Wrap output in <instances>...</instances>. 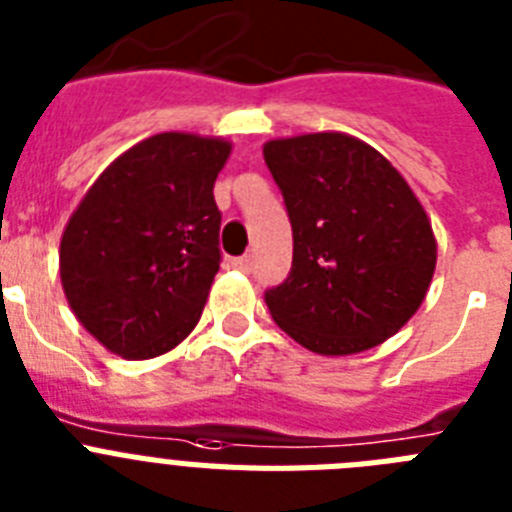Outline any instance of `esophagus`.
<instances>
[{"mask_svg":"<svg viewBox=\"0 0 512 512\" xmlns=\"http://www.w3.org/2000/svg\"><path fill=\"white\" fill-rule=\"evenodd\" d=\"M231 268L242 270V273H250V270H252V257L250 255L234 257V260H231Z\"/></svg>","mask_w":512,"mask_h":512,"instance_id":"1","label":"esophagus"}]
</instances>
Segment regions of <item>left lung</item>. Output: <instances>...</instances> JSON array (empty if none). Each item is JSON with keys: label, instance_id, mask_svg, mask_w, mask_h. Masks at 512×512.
I'll return each mask as SVG.
<instances>
[{"label": "left lung", "instance_id": "left-lung-1", "mask_svg": "<svg viewBox=\"0 0 512 512\" xmlns=\"http://www.w3.org/2000/svg\"><path fill=\"white\" fill-rule=\"evenodd\" d=\"M262 154L293 229L291 273L265 291L275 324L319 355L389 340L435 270L433 226L410 185L345 133L268 141Z\"/></svg>", "mask_w": 512, "mask_h": 512}]
</instances>
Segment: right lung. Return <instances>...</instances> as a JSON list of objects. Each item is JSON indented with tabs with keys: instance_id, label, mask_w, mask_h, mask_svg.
Wrapping results in <instances>:
<instances>
[{
	"instance_id": "right-lung-1",
	"label": "right lung",
	"mask_w": 512,
	"mask_h": 512,
	"mask_svg": "<svg viewBox=\"0 0 512 512\" xmlns=\"http://www.w3.org/2000/svg\"><path fill=\"white\" fill-rule=\"evenodd\" d=\"M231 146L157 133L95 180L61 237V283L84 330L144 361L180 345L219 273L213 182Z\"/></svg>"
}]
</instances>
